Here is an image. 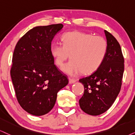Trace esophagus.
Returning a JSON list of instances; mask_svg holds the SVG:
<instances>
[{
	"label": "esophagus",
	"instance_id": "34e87169",
	"mask_svg": "<svg viewBox=\"0 0 135 135\" xmlns=\"http://www.w3.org/2000/svg\"><path fill=\"white\" fill-rule=\"evenodd\" d=\"M69 83H75L76 81V80L74 79V78H73L69 77Z\"/></svg>",
	"mask_w": 135,
	"mask_h": 135
}]
</instances>
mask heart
Returning a JSON list of instances; mask_svg holds the SVG:
<instances>
[{"instance_id": "b5f03b06", "label": "heart", "mask_w": 135, "mask_h": 135, "mask_svg": "<svg viewBox=\"0 0 135 135\" xmlns=\"http://www.w3.org/2000/svg\"><path fill=\"white\" fill-rule=\"evenodd\" d=\"M62 40L64 46L52 44L50 53L59 66L64 65L70 55L71 61L63 70L70 75L79 71L84 75L95 72L101 66L108 50L107 41L100 35L73 31L65 33Z\"/></svg>"}]
</instances>
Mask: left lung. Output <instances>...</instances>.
<instances>
[{
	"label": "left lung",
	"instance_id": "1",
	"mask_svg": "<svg viewBox=\"0 0 135 135\" xmlns=\"http://www.w3.org/2000/svg\"><path fill=\"white\" fill-rule=\"evenodd\" d=\"M108 50L101 66L79 81L84 85L80 107L88 115H99L113 105L121 90L124 72V57L120 44L112 34L105 30Z\"/></svg>",
	"mask_w": 135,
	"mask_h": 135
}]
</instances>
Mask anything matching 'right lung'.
<instances>
[{
    "label": "right lung",
    "mask_w": 135,
    "mask_h": 135,
    "mask_svg": "<svg viewBox=\"0 0 135 135\" xmlns=\"http://www.w3.org/2000/svg\"><path fill=\"white\" fill-rule=\"evenodd\" d=\"M63 27L58 23L34 27L15 47L12 81L18 103L31 115L49 113L55 105L58 91L69 83L50 53L53 38Z\"/></svg>",
    "instance_id": "1"
}]
</instances>
